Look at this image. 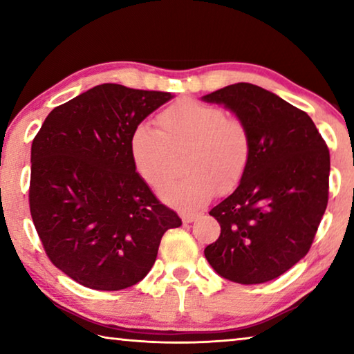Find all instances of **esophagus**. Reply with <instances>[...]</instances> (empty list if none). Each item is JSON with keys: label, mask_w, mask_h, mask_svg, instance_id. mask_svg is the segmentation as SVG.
I'll list each match as a JSON object with an SVG mask.
<instances>
[{"label": "esophagus", "mask_w": 354, "mask_h": 354, "mask_svg": "<svg viewBox=\"0 0 354 354\" xmlns=\"http://www.w3.org/2000/svg\"><path fill=\"white\" fill-rule=\"evenodd\" d=\"M181 218L184 223H192V221H195L196 218H198V214L195 212H183L181 214Z\"/></svg>", "instance_id": "34e87169"}]
</instances>
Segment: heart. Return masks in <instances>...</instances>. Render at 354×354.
Instances as JSON below:
<instances>
[{
    "mask_svg": "<svg viewBox=\"0 0 354 354\" xmlns=\"http://www.w3.org/2000/svg\"><path fill=\"white\" fill-rule=\"evenodd\" d=\"M158 131L137 124L129 137L133 164L153 187L169 177L175 155L186 151L188 175L166 183L160 198L173 207H198L220 192L234 189L248 170L253 142L247 124L217 106L183 98L158 115Z\"/></svg>",
    "mask_w": 354,
    "mask_h": 354,
    "instance_id": "1",
    "label": "heart"
}]
</instances>
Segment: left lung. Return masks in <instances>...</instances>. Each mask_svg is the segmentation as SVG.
Listing matches in <instances>:
<instances>
[{
    "instance_id": "8db88e82",
    "label": "left lung",
    "mask_w": 354,
    "mask_h": 354,
    "mask_svg": "<svg viewBox=\"0 0 354 354\" xmlns=\"http://www.w3.org/2000/svg\"><path fill=\"white\" fill-rule=\"evenodd\" d=\"M201 100L234 112L253 142L242 181L209 212L221 232L205 256L232 283H267L314 242L328 205L329 149L306 112L254 84H231Z\"/></svg>"
}]
</instances>
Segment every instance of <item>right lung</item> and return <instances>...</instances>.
Segmentation results:
<instances>
[{
	"label": "right lung",
	"instance_id": "add662e5",
	"mask_svg": "<svg viewBox=\"0 0 354 354\" xmlns=\"http://www.w3.org/2000/svg\"><path fill=\"white\" fill-rule=\"evenodd\" d=\"M169 92L101 84L53 109L31 147L29 207L46 256L76 283L122 290L151 270L181 218L156 198L129 153L133 129Z\"/></svg>",
	"mask_w": 354,
	"mask_h": 354
}]
</instances>
